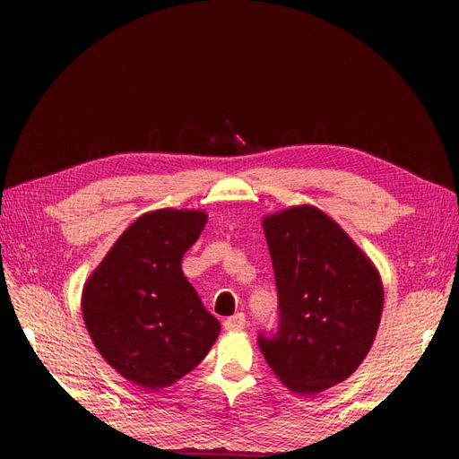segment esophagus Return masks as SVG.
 <instances>
[{
  "label": "esophagus",
  "mask_w": 459,
  "mask_h": 459,
  "mask_svg": "<svg viewBox=\"0 0 459 459\" xmlns=\"http://www.w3.org/2000/svg\"><path fill=\"white\" fill-rule=\"evenodd\" d=\"M222 325L227 331H238L247 325V317H245V314H235V316L224 319Z\"/></svg>",
  "instance_id": "34e87169"
}]
</instances>
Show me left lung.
<instances>
[{
  "mask_svg": "<svg viewBox=\"0 0 459 459\" xmlns=\"http://www.w3.org/2000/svg\"><path fill=\"white\" fill-rule=\"evenodd\" d=\"M278 290V329L258 347L281 383L321 393L363 363L383 314V284L370 260L316 207L264 219Z\"/></svg>",
  "mask_w": 459,
  "mask_h": 459,
  "instance_id": "1",
  "label": "left lung"
}]
</instances>
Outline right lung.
Returning a JSON list of instances; mask_svg holds the SVG:
<instances>
[{
    "label": "right lung",
    "instance_id": "1",
    "mask_svg": "<svg viewBox=\"0 0 459 459\" xmlns=\"http://www.w3.org/2000/svg\"><path fill=\"white\" fill-rule=\"evenodd\" d=\"M204 222L201 211L143 214L84 286L82 316L96 349L122 377L148 391L187 375L219 337L221 324L181 270Z\"/></svg>",
    "mask_w": 459,
    "mask_h": 459
}]
</instances>
